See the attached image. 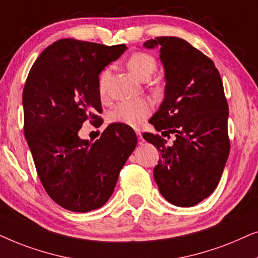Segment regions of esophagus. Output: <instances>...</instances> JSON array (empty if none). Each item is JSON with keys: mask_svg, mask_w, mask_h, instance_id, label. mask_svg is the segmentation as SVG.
<instances>
[{"mask_svg": "<svg viewBox=\"0 0 258 258\" xmlns=\"http://www.w3.org/2000/svg\"><path fill=\"white\" fill-rule=\"evenodd\" d=\"M137 137H138V144H139V145H143V144H144V138H143L142 133L137 132Z\"/></svg>", "mask_w": 258, "mask_h": 258, "instance_id": "1", "label": "esophagus"}]
</instances>
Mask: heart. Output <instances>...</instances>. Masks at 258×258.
Segmentation results:
<instances>
[{
    "instance_id": "1",
    "label": "heart",
    "mask_w": 258,
    "mask_h": 258,
    "mask_svg": "<svg viewBox=\"0 0 258 258\" xmlns=\"http://www.w3.org/2000/svg\"><path fill=\"white\" fill-rule=\"evenodd\" d=\"M127 67L131 73L140 80H149L151 75L157 68V62L153 56L146 53H135L127 60ZM108 78V71L102 72L99 81V92L102 95L105 93L106 81ZM151 113V105L144 99H136L119 102L108 113V121L112 123H122V125L133 127L142 126Z\"/></svg>"
}]
</instances>
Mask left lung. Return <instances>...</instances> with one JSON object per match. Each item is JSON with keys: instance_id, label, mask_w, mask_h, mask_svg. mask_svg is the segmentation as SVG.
<instances>
[{"instance_id": "left-lung-1", "label": "left lung", "mask_w": 258, "mask_h": 258, "mask_svg": "<svg viewBox=\"0 0 258 258\" xmlns=\"http://www.w3.org/2000/svg\"><path fill=\"white\" fill-rule=\"evenodd\" d=\"M144 47L159 48L165 71L164 100L150 119L163 137L143 135L160 152L154 180L169 203L194 207L217 187L230 152L221 75L212 60L179 37H156ZM170 135L172 144L163 139Z\"/></svg>"}]
</instances>
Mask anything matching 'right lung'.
Here are the masks:
<instances>
[{"mask_svg": "<svg viewBox=\"0 0 258 258\" xmlns=\"http://www.w3.org/2000/svg\"><path fill=\"white\" fill-rule=\"evenodd\" d=\"M127 49L61 39L34 62L23 88L25 137L44 190L74 212L101 208L137 146L130 126L109 125L97 142L81 139L82 123L100 122L99 74Z\"/></svg>", "mask_w": 258, "mask_h": 258, "instance_id": "1", "label": "right lung"}]
</instances>
